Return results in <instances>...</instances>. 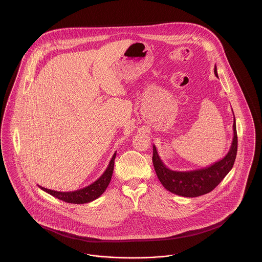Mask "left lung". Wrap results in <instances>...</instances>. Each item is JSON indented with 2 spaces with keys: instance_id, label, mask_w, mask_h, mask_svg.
Masks as SVG:
<instances>
[{
  "instance_id": "8db88e82",
  "label": "left lung",
  "mask_w": 262,
  "mask_h": 262,
  "mask_svg": "<svg viewBox=\"0 0 262 262\" xmlns=\"http://www.w3.org/2000/svg\"><path fill=\"white\" fill-rule=\"evenodd\" d=\"M214 74L218 77L216 64L214 68ZM233 133L234 137L231 147L221 160L213 163L208 167L190 171H174L169 169L163 163L155 145L153 144L152 162L163 187L172 193L185 198H196L210 192L232 170L236 160L237 136L235 116Z\"/></svg>"
}]
</instances>
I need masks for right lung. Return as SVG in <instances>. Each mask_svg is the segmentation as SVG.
Wrapping results in <instances>:
<instances>
[{"label": "right lung", "instance_id": "obj_1", "mask_svg": "<svg viewBox=\"0 0 262 262\" xmlns=\"http://www.w3.org/2000/svg\"><path fill=\"white\" fill-rule=\"evenodd\" d=\"M117 152V151H116ZM114 153L111 161L109 162V165L105 172L100 176L99 179H97L94 183L89 185L88 187L74 190V191H57L53 190L49 188L45 187H40L42 190L46 191L51 195L55 196L58 200H62L68 203H75V204H83V203H88L90 201L97 200L100 195L106 190L107 187L110 184L111 178H112L113 170H114V163H115V158L116 154Z\"/></svg>", "mask_w": 262, "mask_h": 262}]
</instances>
